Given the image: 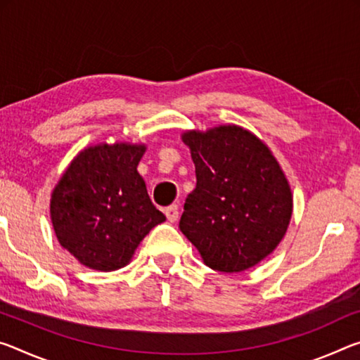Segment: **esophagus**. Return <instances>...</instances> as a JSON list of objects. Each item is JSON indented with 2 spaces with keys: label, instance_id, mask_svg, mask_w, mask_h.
Listing matches in <instances>:
<instances>
[{
  "label": "esophagus",
  "instance_id": "1",
  "mask_svg": "<svg viewBox=\"0 0 360 360\" xmlns=\"http://www.w3.org/2000/svg\"><path fill=\"white\" fill-rule=\"evenodd\" d=\"M165 214H167V218H168L169 222L178 221V218H179V208H178V205L174 203V205H169V207L165 208Z\"/></svg>",
  "mask_w": 360,
  "mask_h": 360
}]
</instances>
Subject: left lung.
<instances>
[{
	"label": "left lung",
	"instance_id": "8db88e82",
	"mask_svg": "<svg viewBox=\"0 0 360 360\" xmlns=\"http://www.w3.org/2000/svg\"><path fill=\"white\" fill-rule=\"evenodd\" d=\"M197 186L186 198L179 229L205 264L240 272L271 255L287 232L293 200L271 150L250 131L219 127L182 136Z\"/></svg>",
	"mask_w": 360,
	"mask_h": 360
}]
</instances>
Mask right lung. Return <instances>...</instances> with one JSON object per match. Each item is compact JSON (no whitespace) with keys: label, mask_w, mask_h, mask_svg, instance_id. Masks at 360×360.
I'll return each instance as SVG.
<instances>
[{"label":"right lung","mask_w":360,"mask_h":360,"mask_svg":"<svg viewBox=\"0 0 360 360\" xmlns=\"http://www.w3.org/2000/svg\"><path fill=\"white\" fill-rule=\"evenodd\" d=\"M144 146H96L79 152L51 197L59 243L82 264L115 271L165 214L150 200L138 165Z\"/></svg>","instance_id":"1"}]
</instances>
